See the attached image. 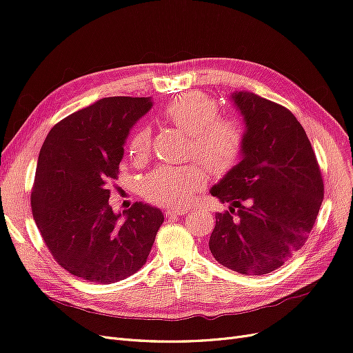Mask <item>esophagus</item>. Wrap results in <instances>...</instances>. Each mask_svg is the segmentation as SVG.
I'll return each instance as SVG.
<instances>
[{
    "label": "esophagus",
    "instance_id": "obj_1",
    "mask_svg": "<svg viewBox=\"0 0 353 353\" xmlns=\"http://www.w3.org/2000/svg\"><path fill=\"white\" fill-rule=\"evenodd\" d=\"M188 212V208H169L165 213L168 218H174V216H183Z\"/></svg>",
    "mask_w": 353,
    "mask_h": 353
}]
</instances>
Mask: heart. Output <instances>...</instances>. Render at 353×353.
Segmentation results:
<instances>
[{
  "instance_id": "obj_1",
  "label": "heart",
  "mask_w": 353,
  "mask_h": 353,
  "mask_svg": "<svg viewBox=\"0 0 353 353\" xmlns=\"http://www.w3.org/2000/svg\"><path fill=\"white\" fill-rule=\"evenodd\" d=\"M165 119L191 135L190 153L196 154L212 174L231 170L243 153L241 126L219 119L216 103L201 94H183L162 110ZM150 152V131L140 128L130 141V156L143 162ZM206 184V174L197 163L185 166H159L143 183L147 200L162 206H185Z\"/></svg>"
}]
</instances>
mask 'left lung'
Returning <instances> with one entry per match:
<instances>
[{
    "label": "left lung",
    "mask_w": 353,
    "mask_h": 353,
    "mask_svg": "<svg viewBox=\"0 0 353 353\" xmlns=\"http://www.w3.org/2000/svg\"><path fill=\"white\" fill-rule=\"evenodd\" d=\"M244 122L240 162L210 188L230 203L216 212L209 249L244 275L275 271L309 237L324 197L312 145L294 114L249 91L231 95Z\"/></svg>",
    "instance_id": "left-lung-1"
}]
</instances>
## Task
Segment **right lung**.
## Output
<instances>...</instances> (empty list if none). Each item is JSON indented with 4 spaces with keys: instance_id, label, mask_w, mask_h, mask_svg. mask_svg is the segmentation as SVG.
I'll list each match as a JSON object with an SVG mask.
<instances>
[{
    "instance_id": "1",
    "label": "right lung",
    "mask_w": 353,
    "mask_h": 353,
    "mask_svg": "<svg viewBox=\"0 0 353 353\" xmlns=\"http://www.w3.org/2000/svg\"><path fill=\"white\" fill-rule=\"evenodd\" d=\"M152 105V97L101 99L56 123L41 147L32 213L51 254L74 276L117 283L152 250L162 210L137 201L114 213L109 205L126 137Z\"/></svg>"
}]
</instances>
